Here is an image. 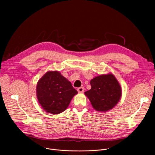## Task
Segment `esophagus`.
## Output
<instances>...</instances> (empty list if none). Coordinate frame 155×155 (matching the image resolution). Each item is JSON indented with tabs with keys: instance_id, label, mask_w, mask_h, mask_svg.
I'll return each mask as SVG.
<instances>
[{
	"instance_id": "34e87169",
	"label": "esophagus",
	"mask_w": 155,
	"mask_h": 155,
	"mask_svg": "<svg viewBox=\"0 0 155 155\" xmlns=\"http://www.w3.org/2000/svg\"><path fill=\"white\" fill-rule=\"evenodd\" d=\"M77 91H78V93H83L84 91V89L83 87H80L77 89Z\"/></svg>"
}]
</instances>
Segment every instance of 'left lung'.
<instances>
[{"label":"left lung","mask_w":155,"mask_h":155,"mask_svg":"<svg viewBox=\"0 0 155 155\" xmlns=\"http://www.w3.org/2000/svg\"><path fill=\"white\" fill-rule=\"evenodd\" d=\"M90 84L91 90L84 94L97 111L107 112L120 101L121 88L113 74L97 76L91 80Z\"/></svg>","instance_id":"obj_1"}]
</instances>
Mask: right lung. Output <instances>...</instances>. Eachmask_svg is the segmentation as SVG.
Listing matches in <instances>:
<instances>
[{"label":"right lung","instance_id":"right-lung-1","mask_svg":"<svg viewBox=\"0 0 155 155\" xmlns=\"http://www.w3.org/2000/svg\"><path fill=\"white\" fill-rule=\"evenodd\" d=\"M77 93L71 83L58 71L47 72L37 85L38 102L45 111L52 114L64 112Z\"/></svg>","mask_w":155,"mask_h":155}]
</instances>
